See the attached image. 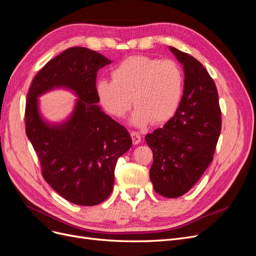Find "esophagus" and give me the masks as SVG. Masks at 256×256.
I'll list each match as a JSON object with an SVG mask.
<instances>
[{"label": "esophagus", "instance_id": "esophagus-1", "mask_svg": "<svg viewBox=\"0 0 256 256\" xmlns=\"http://www.w3.org/2000/svg\"><path fill=\"white\" fill-rule=\"evenodd\" d=\"M130 136H131V138H132V142H134V145H136V144L141 142V134L136 132V131H131Z\"/></svg>", "mask_w": 256, "mask_h": 256}]
</instances>
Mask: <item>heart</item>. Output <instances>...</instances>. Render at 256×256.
I'll return each mask as SVG.
<instances>
[{"instance_id":"1","label":"heart","mask_w":256,"mask_h":256,"mask_svg":"<svg viewBox=\"0 0 256 256\" xmlns=\"http://www.w3.org/2000/svg\"><path fill=\"white\" fill-rule=\"evenodd\" d=\"M112 81L100 79L96 92L100 104L114 118H122L130 110L134 126L170 120L180 106L184 92L180 67L171 60L145 56L127 58L112 70Z\"/></svg>"}]
</instances>
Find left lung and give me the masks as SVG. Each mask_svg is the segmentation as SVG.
Listing matches in <instances>:
<instances>
[{"label":"left lung","instance_id":"left-lung-1","mask_svg":"<svg viewBox=\"0 0 256 256\" xmlns=\"http://www.w3.org/2000/svg\"><path fill=\"white\" fill-rule=\"evenodd\" d=\"M184 67V94L172 118L145 136L152 150L150 177L166 198L187 193L212 161L221 132V111L216 84L200 62L168 47Z\"/></svg>","mask_w":256,"mask_h":256}]
</instances>
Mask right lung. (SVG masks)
I'll return each mask as SVG.
<instances>
[{
  "label": "right lung",
  "mask_w": 256,
  "mask_h": 256,
  "mask_svg": "<svg viewBox=\"0 0 256 256\" xmlns=\"http://www.w3.org/2000/svg\"><path fill=\"white\" fill-rule=\"evenodd\" d=\"M109 64L96 51L69 48L37 72L26 97V131L44 180L80 206H94L109 198L116 162L132 145L127 129L97 104V72ZM56 88L70 90L78 99L66 121L50 123L41 116L38 98Z\"/></svg>",
  "instance_id": "add662e5"
}]
</instances>
